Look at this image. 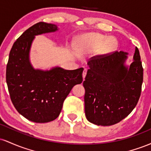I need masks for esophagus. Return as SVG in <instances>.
<instances>
[{"label":"esophagus","instance_id":"obj_1","mask_svg":"<svg viewBox=\"0 0 151 151\" xmlns=\"http://www.w3.org/2000/svg\"><path fill=\"white\" fill-rule=\"evenodd\" d=\"M86 72H87V69H84V71H83V74H82V77H83V79H84V78H85L86 75Z\"/></svg>","mask_w":151,"mask_h":151}]
</instances>
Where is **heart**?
<instances>
[{
    "mask_svg": "<svg viewBox=\"0 0 151 151\" xmlns=\"http://www.w3.org/2000/svg\"><path fill=\"white\" fill-rule=\"evenodd\" d=\"M85 44L93 47H97L100 46V50L102 52H105L113 49L116 42L112 38H108L106 40L105 36L102 35L91 34L86 37Z\"/></svg>",
    "mask_w": 151,
    "mask_h": 151,
    "instance_id": "1",
    "label": "heart"
}]
</instances>
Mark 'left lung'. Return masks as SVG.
I'll return each mask as SVG.
<instances>
[{"instance_id":"8db88e82","label":"left lung","mask_w":151,"mask_h":151,"mask_svg":"<svg viewBox=\"0 0 151 151\" xmlns=\"http://www.w3.org/2000/svg\"><path fill=\"white\" fill-rule=\"evenodd\" d=\"M129 53L92 58L88 62L83 86L86 119L97 126H111L123 120L136 107L141 96L143 70L137 47L130 65Z\"/></svg>"}]
</instances>
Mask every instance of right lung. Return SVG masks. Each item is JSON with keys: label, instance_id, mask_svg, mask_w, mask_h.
Returning a JSON list of instances; mask_svg holds the SVG:
<instances>
[{"label": "right lung", "instance_id": "1", "mask_svg": "<svg viewBox=\"0 0 151 151\" xmlns=\"http://www.w3.org/2000/svg\"><path fill=\"white\" fill-rule=\"evenodd\" d=\"M58 30L55 24L37 22L19 37L10 52L6 82L10 99L19 113L32 122L57 119L73 86L83 81L82 67L67 70L56 66L42 70L31 64L30 50L35 36Z\"/></svg>", "mask_w": 151, "mask_h": 151}]
</instances>
